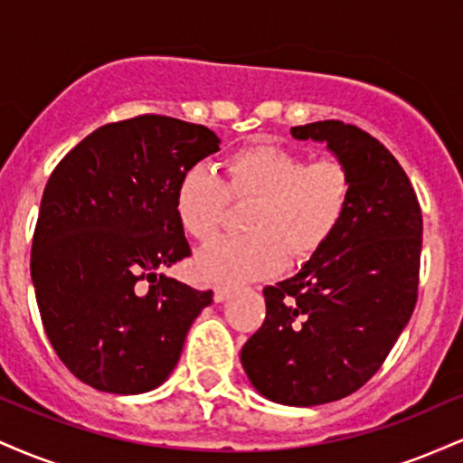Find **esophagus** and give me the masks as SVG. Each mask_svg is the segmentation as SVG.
Returning a JSON list of instances; mask_svg holds the SVG:
<instances>
[{"mask_svg": "<svg viewBox=\"0 0 463 463\" xmlns=\"http://www.w3.org/2000/svg\"><path fill=\"white\" fill-rule=\"evenodd\" d=\"M231 294H232L231 287H215L213 300H215V302H224L226 298H231Z\"/></svg>", "mask_w": 463, "mask_h": 463, "instance_id": "obj_1", "label": "esophagus"}]
</instances>
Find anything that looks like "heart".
Instances as JSON below:
<instances>
[{
    "label": "heart",
    "mask_w": 463,
    "mask_h": 463,
    "mask_svg": "<svg viewBox=\"0 0 463 463\" xmlns=\"http://www.w3.org/2000/svg\"><path fill=\"white\" fill-rule=\"evenodd\" d=\"M226 183L211 169L183 174L174 191L180 226L211 243L224 226L232 200H254L248 235L224 239L198 257V272L213 283H243L279 272L287 257L309 259L328 243L353 202V172L342 158L305 154L263 143L232 152Z\"/></svg>",
    "instance_id": "1"
}]
</instances>
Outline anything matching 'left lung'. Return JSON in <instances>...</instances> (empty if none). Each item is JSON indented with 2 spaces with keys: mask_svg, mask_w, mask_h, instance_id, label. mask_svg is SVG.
Instances as JSON below:
<instances>
[{
  "mask_svg": "<svg viewBox=\"0 0 463 463\" xmlns=\"http://www.w3.org/2000/svg\"><path fill=\"white\" fill-rule=\"evenodd\" d=\"M324 141L353 172V202L328 243L294 279L263 289L265 320L241 364L269 401L313 407L365 385L418 302L422 211L381 141L337 119L291 128Z\"/></svg>",
  "mask_w": 463,
  "mask_h": 463,
  "instance_id": "1",
  "label": "left lung"
}]
</instances>
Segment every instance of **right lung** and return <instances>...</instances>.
Returning a JSON list of instances; mask_svg holds the SVG:
<instances>
[{"mask_svg": "<svg viewBox=\"0 0 463 463\" xmlns=\"http://www.w3.org/2000/svg\"><path fill=\"white\" fill-rule=\"evenodd\" d=\"M220 150L206 126L139 115L98 128L47 180L30 272L58 359L110 394L158 387L213 291L156 274L189 257L180 176Z\"/></svg>", "mask_w": 463, "mask_h": 463, "instance_id": "obj_1", "label": "right lung"}]
</instances>
